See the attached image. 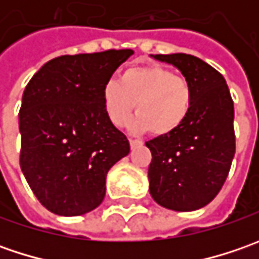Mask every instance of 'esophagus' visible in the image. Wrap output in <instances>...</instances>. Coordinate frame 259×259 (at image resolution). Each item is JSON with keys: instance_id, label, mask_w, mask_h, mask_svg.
<instances>
[{"instance_id": "1", "label": "esophagus", "mask_w": 259, "mask_h": 259, "mask_svg": "<svg viewBox=\"0 0 259 259\" xmlns=\"http://www.w3.org/2000/svg\"><path fill=\"white\" fill-rule=\"evenodd\" d=\"M143 144V141H138V140H130V145H131V148H135L137 145H141Z\"/></svg>"}]
</instances>
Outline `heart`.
Returning a JSON list of instances; mask_svg holds the SVG:
<instances>
[{"mask_svg":"<svg viewBox=\"0 0 259 259\" xmlns=\"http://www.w3.org/2000/svg\"><path fill=\"white\" fill-rule=\"evenodd\" d=\"M104 112L115 126L125 124L130 114V130L164 137L177 131L192 111L193 88L184 77L161 66H133L118 80H108L102 88Z\"/></svg>","mask_w":259,"mask_h":259,"instance_id":"1","label":"heart"}]
</instances>
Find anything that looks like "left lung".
I'll use <instances>...</instances> for the list:
<instances>
[{
  "mask_svg": "<svg viewBox=\"0 0 259 259\" xmlns=\"http://www.w3.org/2000/svg\"><path fill=\"white\" fill-rule=\"evenodd\" d=\"M177 67L193 88L192 111L171 134L145 145L150 194L160 206L192 212L210 203L222 189L235 155L234 102L225 77L199 57L150 55Z\"/></svg>",
  "mask_w": 259,
  "mask_h": 259,
  "instance_id": "1",
  "label": "left lung"
}]
</instances>
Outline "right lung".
Returning a JSON list of instances; mask_svg holds the SVG:
<instances>
[{"label": "right lung", "mask_w": 259, "mask_h": 259, "mask_svg": "<svg viewBox=\"0 0 259 259\" xmlns=\"http://www.w3.org/2000/svg\"><path fill=\"white\" fill-rule=\"evenodd\" d=\"M131 49L60 56L35 73L23 94L20 165L47 210L79 216L102 203L109 168L130 143L109 122L102 88Z\"/></svg>", "instance_id": "right-lung-1"}]
</instances>
